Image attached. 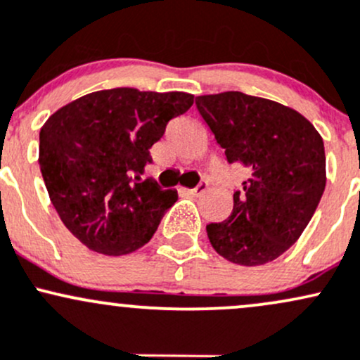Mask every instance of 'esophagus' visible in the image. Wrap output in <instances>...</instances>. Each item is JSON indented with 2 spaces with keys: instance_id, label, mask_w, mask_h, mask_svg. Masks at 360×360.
<instances>
[{
  "instance_id": "obj_1",
  "label": "esophagus",
  "mask_w": 360,
  "mask_h": 360,
  "mask_svg": "<svg viewBox=\"0 0 360 360\" xmlns=\"http://www.w3.org/2000/svg\"><path fill=\"white\" fill-rule=\"evenodd\" d=\"M187 192L191 193L192 197H199V195H202V193L207 192V184H200V185H197L195 188H188Z\"/></svg>"
}]
</instances>
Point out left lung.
<instances>
[{
	"mask_svg": "<svg viewBox=\"0 0 360 360\" xmlns=\"http://www.w3.org/2000/svg\"><path fill=\"white\" fill-rule=\"evenodd\" d=\"M228 163L248 169L228 219L207 224L212 248L233 264L276 260L300 240L326 185L320 132L294 108L224 91L195 98Z\"/></svg>",
	"mask_w": 360,
	"mask_h": 360,
	"instance_id": "8db88e82",
	"label": "left lung"
}]
</instances>
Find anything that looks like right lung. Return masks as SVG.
Wrapping results in <instances>:
<instances>
[{
	"label": "right lung",
	"instance_id": "right-lung-1",
	"mask_svg": "<svg viewBox=\"0 0 360 360\" xmlns=\"http://www.w3.org/2000/svg\"><path fill=\"white\" fill-rule=\"evenodd\" d=\"M193 95L114 88L60 107L40 129L39 165L60 221L86 248L108 257L153 238L176 191L143 181L149 148Z\"/></svg>",
	"mask_w": 360,
	"mask_h": 360
}]
</instances>
